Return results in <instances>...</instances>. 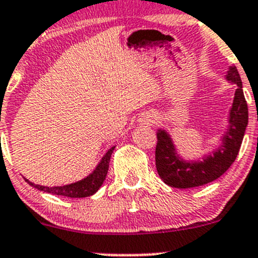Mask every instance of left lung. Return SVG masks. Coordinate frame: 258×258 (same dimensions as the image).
I'll use <instances>...</instances> for the list:
<instances>
[{"mask_svg": "<svg viewBox=\"0 0 258 258\" xmlns=\"http://www.w3.org/2000/svg\"><path fill=\"white\" fill-rule=\"evenodd\" d=\"M228 79L237 86L229 118L228 132L223 137V146L213 155L200 163H186L177 157L172 142L165 131L157 135L155 165L160 179L176 188H191L217 180L230 168L236 159L248 122L247 103L242 92L241 78L236 67L228 71Z\"/></svg>", "mask_w": 258, "mask_h": 258, "instance_id": "obj_1", "label": "left lung"}]
</instances>
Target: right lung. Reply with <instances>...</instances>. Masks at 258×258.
<instances>
[{"instance_id":"1","label":"right lung","mask_w":258,"mask_h":258,"mask_svg":"<svg viewBox=\"0 0 258 258\" xmlns=\"http://www.w3.org/2000/svg\"><path fill=\"white\" fill-rule=\"evenodd\" d=\"M115 147H112L111 149H109L105 155L103 157L100 163H99L98 168L93 171V174H90L89 176L86 177L84 180L78 181V182L71 183V185L66 186H56V187H47V186H40V185H34L33 182H30L29 180L25 179L30 186H34L35 188L40 189V191L47 192V194L56 195V196H64V197H71V198H83V197H89L92 195H94L98 191L99 187L103 185L104 180H105L107 170H109V163H110V157H111L112 151H114Z\"/></svg>"}]
</instances>
